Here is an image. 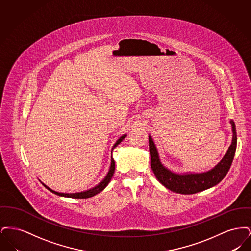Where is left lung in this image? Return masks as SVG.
Listing matches in <instances>:
<instances>
[{"label": "left lung", "mask_w": 251, "mask_h": 251, "mask_svg": "<svg viewBox=\"0 0 251 251\" xmlns=\"http://www.w3.org/2000/svg\"><path fill=\"white\" fill-rule=\"evenodd\" d=\"M229 123L231 124L232 139L226 154L214 168L201 173H177L168 169L161 162L153 139L149 135L151 167L157 179L167 189L183 195L201 192L219 183L227 175L236 151L237 136L235 123L232 120H229Z\"/></svg>", "instance_id": "left-lung-1"}]
</instances>
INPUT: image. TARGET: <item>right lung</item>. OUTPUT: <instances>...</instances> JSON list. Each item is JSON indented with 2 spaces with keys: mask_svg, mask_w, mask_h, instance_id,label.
Here are the masks:
<instances>
[{
  "mask_svg": "<svg viewBox=\"0 0 251 251\" xmlns=\"http://www.w3.org/2000/svg\"><path fill=\"white\" fill-rule=\"evenodd\" d=\"M127 136V134H123L121 135L120 138L116 141V143L114 144L113 148H112V151L119 145V144ZM115 167H116V164H115V161L113 159V157L111 156V165H110V168L108 170V173L106 174V176L104 177V179H102L100 183H98L96 186L88 189V190H85V191L77 192V193H61V192H56L54 190H52L51 188H50L49 186H47L45 183L42 182V184L55 195L60 196V197H65V198H72V199H88V198H91V197H94L97 194H99L100 192L102 191L106 186L108 185V183L110 182V180L112 179L113 175H114V172H115Z\"/></svg>",
  "mask_w": 251,
  "mask_h": 251,
  "instance_id": "1",
  "label": "right lung"
}]
</instances>
